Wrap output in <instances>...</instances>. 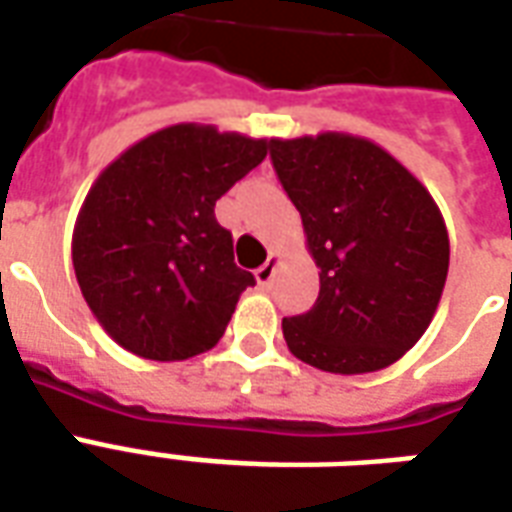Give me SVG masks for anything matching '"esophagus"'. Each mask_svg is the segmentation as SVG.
Returning <instances> with one entry per match:
<instances>
[{
	"label": "esophagus",
	"instance_id": "esophagus-1",
	"mask_svg": "<svg viewBox=\"0 0 512 512\" xmlns=\"http://www.w3.org/2000/svg\"><path fill=\"white\" fill-rule=\"evenodd\" d=\"M277 266H279L277 255L268 257L266 263H263V266H260V268H257V271H255L257 285H263V288H268V285L274 282V274H277Z\"/></svg>",
	"mask_w": 512,
	"mask_h": 512
}]
</instances>
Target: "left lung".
<instances>
[{
  "label": "left lung",
  "instance_id": "1",
  "mask_svg": "<svg viewBox=\"0 0 512 512\" xmlns=\"http://www.w3.org/2000/svg\"><path fill=\"white\" fill-rule=\"evenodd\" d=\"M271 161L321 268L310 312L282 318L290 354L323 373L395 365L433 321L450 235L417 175L365 136L271 139Z\"/></svg>",
  "mask_w": 512,
  "mask_h": 512
}]
</instances>
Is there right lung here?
I'll use <instances>...</instances> for the list:
<instances>
[{"label": "right lung", "mask_w": 512, "mask_h": 512, "mask_svg": "<svg viewBox=\"0 0 512 512\" xmlns=\"http://www.w3.org/2000/svg\"><path fill=\"white\" fill-rule=\"evenodd\" d=\"M271 139L178 123L147 134L95 178L73 224V271L120 348L183 362L222 340L255 277L235 266L216 200Z\"/></svg>", "instance_id": "right-lung-1"}]
</instances>
